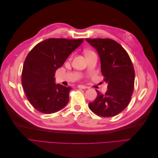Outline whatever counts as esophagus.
I'll list each match as a JSON object with an SVG mask.
<instances>
[{
	"mask_svg": "<svg viewBox=\"0 0 158 158\" xmlns=\"http://www.w3.org/2000/svg\"><path fill=\"white\" fill-rule=\"evenodd\" d=\"M78 88H80V89H86V88H88V87L85 86V85H78Z\"/></svg>",
	"mask_w": 158,
	"mask_h": 158,
	"instance_id": "obj_1",
	"label": "esophagus"
}]
</instances>
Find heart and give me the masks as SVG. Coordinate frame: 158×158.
<instances>
[{
	"label": "heart",
	"instance_id": "1",
	"mask_svg": "<svg viewBox=\"0 0 158 158\" xmlns=\"http://www.w3.org/2000/svg\"><path fill=\"white\" fill-rule=\"evenodd\" d=\"M89 52V51H85V52Z\"/></svg>",
	"mask_w": 158,
	"mask_h": 158
}]
</instances>
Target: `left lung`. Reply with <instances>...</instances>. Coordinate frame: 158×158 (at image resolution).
I'll use <instances>...</instances> for the list:
<instances>
[{
	"label": "left lung",
	"instance_id": "8db88e82",
	"mask_svg": "<svg viewBox=\"0 0 158 158\" xmlns=\"http://www.w3.org/2000/svg\"><path fill=\"white\" fill-rule=\"evenodd\" d=\"M96 49L101 61V70L107 85L106 94L96 89L98 96L89 107L99 116L117 115L130 103L135 85V70L127 52L110 39H85Z\"/></svg>",
	"mask_w": 158,
	"mask_h": 158
}]
</instances>
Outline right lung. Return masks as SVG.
<instances>
[{
    "label": "right lung",
    "instance_id": "right-lung-1",
    "mask_svg": "<svg viewBox=\"0 0 158 158\" xmlns=\"http://www.w3.org/2000/svg\"><path fill=\"white\" fill-rule=\"evenodd\" d=\"M83 41L50 38L36 45L28 53L22 84L28 101L37 111L53 113L68 103L72 88L55 83V71Z\"/></svg>",
    "mask_w": 158,
    "mask_h": 158
}]
</instances>
